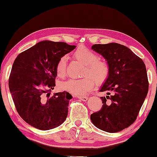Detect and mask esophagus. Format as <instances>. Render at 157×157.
<instances>
[{
  "label": "esophagus",
  "mask_w": 157,
  "mask_h": 157,
  "mask_svg": "<svg viewBox=\"0 0 157 157\" xmlns=\"http://www.w3.org/2000/svg\"><path fill=\"white\" fill-rule=\"evenodd\" d=\"M78 98L82 101H86L89 97L88 96H78Z\"/></svg>",
  "instance_id": "esophagus-1"
}]
</instances>
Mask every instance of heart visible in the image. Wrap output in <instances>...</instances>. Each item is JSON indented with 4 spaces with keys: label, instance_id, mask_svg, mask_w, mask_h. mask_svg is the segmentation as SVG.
Instances as JSON below:
<instances>
[{
    "label": "heart",
    "instance_id": "heart-1",
    "mask_svg": "<svg viewBox=\"0 0 157 157\" xmlns=\"http://www.w3.org/2000/svg\"><path fill=\"white\" fill-rule=\"evenodd\" d=\"M74 56L77 61L85 65L83 75L85 76L79 79H69L61 84L63 91L77 96L84 95L93 89L94 81L101 84L108 78L109 67L106 62L98 61V56L86 48H80L75 51ZM66 56L59 59L56 65L57 75L61 78L65 76L66 71Z\"/></svg>",
    "mask_w": 157,
    "mask_h": 157
}]
</instances>
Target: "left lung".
Returning <instances> with one entry per match:
<instances>
[{"mask_svg": "<svg viewBox=\"0 0 157 157\" xmlns=\"http://www.w3.org/2000/svg\"><path fill=\"white\" fill-rule=\"evenodd\" d=\"M91 49L106 60L109 74L99 90L107 91V96L101 97L102 108L90 118L101 130L121 132L134 123L147 97L146 66L131 49L117 43L94 44Z\"/></svg>", "mask_w": 157, "mask_h": 157, "instance_id": "obj_1", "label": "left lung"}]
</instances>
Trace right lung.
Listing matches in <instances>:
<instances>
[{"label": "right lung", "instance_id": "1", "mask_svg": "<svg viewBox=\"0 0 157 157\" xmlns=\"http://www.w3.org/2000/svg\"><path fill=\"white\" fill-rule=\"evenodd\" d=\"M76 46L43 40L20 53L13 64L8 86L18 114L38 129L50 130L61 125L68 116L73 96L66 91L56 93V65Z\"/></svg>", "mask_w": 157, "mask_h": 157}]
</instances>
